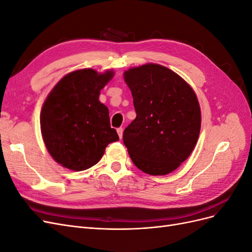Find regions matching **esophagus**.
Instances as JSON below:
<instances>
[{
	"instance_id": "34e87169",
	"label": "esophagus",
	"mask_w": 252,
	"mask_h": 252,
	"mask_svg": "<svg viewBox=\"0 0 252 252\" xmlns=\"http://www.w3.org/2000/svg\"><path fill=\"white\" fill-rule=\"evenodd\" d=\"M117 131H118V134H119V136H120V139H122V136H123V128L119 127V128L117 129Z\"/></svg>"
}]
</instances>
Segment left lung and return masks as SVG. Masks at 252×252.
<instances>
[{"mask_svg": "<svg viewBox=\"0 0 252 252\" xmlns=\"http://www.w3.org/2000/svg\"><path fill=\"white\" fill-rule=\"evenodd\" d=\"M136 118L123 133L133 164L151 175L177 169L199 139L201 111L192 88L172 70L158 64L124 73Z\"/></svg>", "mask_w": 252, "mask_h": 252, "instance_id": "8db88e82", "label": "left lung"}]
</instances>
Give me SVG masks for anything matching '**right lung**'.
Here are the masks:
<instances>
[{"mask_svg":"<svg viewBox=\"0 0 252 252\" xmlns=\"http://www.w3.org/2000/svg\"><path fill=\"white\" fill-rule=\"evenodd\" d=\"M113 72L94 69L68 73L51 90L41 111L42 135L51 157L68 169L95 165L109 143L119 140L109 111L98 101Z\"/></svg>","mask_w":252,"mask_h":252,"instance_id":"right-lung-1","label":"right lung"}]
</instances>
